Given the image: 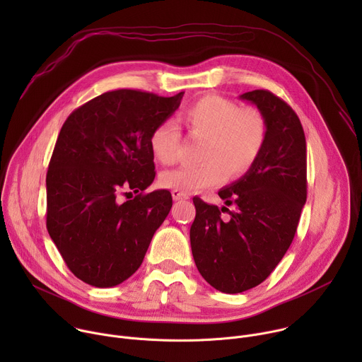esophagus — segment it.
<instances>
[{"label":"esophagus","instance_id":"esophagus-1","mask_svg":"<svg viewBox=\"0 0 362 362\" xmlns=\"http://www.w3.org/2000/svg\"><path fill=\"white\" fill-rule=\"evenodd\" d=\"M172 197H173V200H183V199H189V194L177 192V190H172Z\"/></svg>","mask_w":362,"mask_h":362}]
</instances>
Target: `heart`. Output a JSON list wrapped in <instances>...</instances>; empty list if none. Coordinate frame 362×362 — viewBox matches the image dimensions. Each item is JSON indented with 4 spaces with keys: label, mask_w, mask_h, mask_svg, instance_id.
<instances>
[{
    "label": "heart",
    "mask_w": 362,
    "mask_h": 362,
    "mask_svg": "<svg viewBox=\"0 0 362 362\" xmlns=\"http://www.w3.org/2000/svg\"><path fill=\"white\" fill-rule=\"evenodd\" d=\"M183 122L193 137L204 139L199 166H182L162 173L160 183L172 190L190 193L236 180L256 163L265 146L267 124L256 110H242L236 103L206 95L183 112ZM154 159L165 166L176 163L180 133L176 124L165 120L153 129L148 139Z\"/></svg>",
    "instance_id": "obj_1"
}]
</instances>
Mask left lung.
Instances as JSON below:
<instances>
[{
  "mask_svg": "<svg viewBox=\"0 0 362 362\" xmlns=\"http://www.w3.org/2000/svg\"><path fill=\"white\" fill-rule=\"evenodd\" d=\"M261 112L265 146L252 169L219 190V209L193 197L190 246L197 271L215 289L239 293L262 284L291 246L306 202V141L296 113L268 90L239 95ZM222 211L230 218L222 220Z\"/></svg>",
  "mask_w": 362,
  "mask_h": 362,
  "instance_id": "obj_1",
  "label": "left lung"
}]
</instances>
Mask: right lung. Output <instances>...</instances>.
<instances>
[{"label": "right lung", "instance_id": "right-lung-1", "mask_svg": "<svg viewBox=\"0 0 362 362\" xmlns=\"http://www.w3.org/2000/svg\"><path fill=\"white\" fill-rule=\"evenodd\" d=\"M183 94L115 90L64 122L45 179L47 230L83 282L112 288L130 278L169 215V190L143 194L156 175L148 139ZM129 189L141 193L122 201Z\"/></svg>", "mask_w": 362, "mask_h": 362}]
</instances>
